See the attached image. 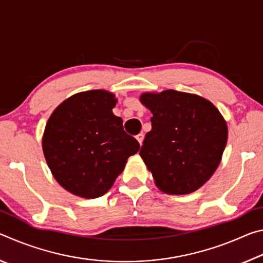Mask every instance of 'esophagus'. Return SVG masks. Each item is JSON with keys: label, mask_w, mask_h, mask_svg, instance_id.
Here are the masks:
<instances>
[{"label": "esophagus", "mask_w": 263, "mask_h": 263, "mask_svg": "<svg viewBox=\"0 0 263 263\" xmlns=\"http://www.w3.org/2000/svg\"><path fill=\"white\" fill-rule=\"evenodd\" d=\"M136 139H137L138 142H139V144L141 145V144H142V140H144V135H142V133H139V135L136 136Z\"/></svg>", "instance_id": "esophagus-1"}]
</instances>
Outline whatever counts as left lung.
Instances as JSON below:
<instances>
[{
    "mask_svg": "<svg viewBox=\"0 0 263 263\" xmlns=\"http://www.w3.org/2000/svg\"><path fill=\"white\" fill-rule=\"evenodd\" d=\"M140 102L153 114L139 154L155 184L169 195L201 188L216 172L228 142L219 111L201 96L173 89L144 92Z\"/></svg>",
    "mask_w": 263,
    "mask_h": 263,
    "instance_id": "obj_1",
    "label": "left lung"
}]
</instances>
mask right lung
<instances>
[{
	"mask_svg": "<svg viewBox=\"0 0 263 263\" xmlns=\"http://www.w3.org/2000/svg\"><path fill=\"white\" fill-rule=\"evenodd\" d=\"M117 100L105 90L79 92L62 102L47 121L43 151L62 188L83 198L108 193L139 142L112 114Z\"/></svg>",
	"mask_w": 263,
	"mask_h": 263,
	"instance_id": "right-lung-1",
	"label": "right lung"
}]
</instances>
